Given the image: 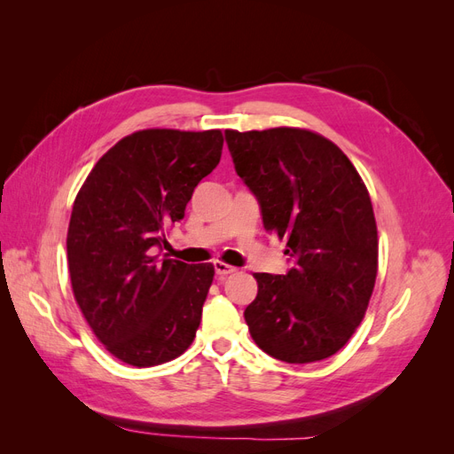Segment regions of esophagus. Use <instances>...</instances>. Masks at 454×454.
<instances>
[{
    "instance_id": "esophagus-1",
    "label": "esophagus",
    "mask_w": 454,
    "mask_h": 454,
    "mask_svg": "<svg viewBox=\"0 0 454 454\" xmlns=\"http://www.w3.org/2000/svg\"><path fill=\"white\" fill-rule=\"evenodd\" d=\"M214 270H215V277H217L219 280H222V278L229 277V274L235 272L237 269L227 265V263H223V261H214Z\"/></svg>"
}]
</instances>
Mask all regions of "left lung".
Returning <instances> with one entry per match:
<instances>
[{"label":"left lung","instance_id":"left-lung-1","mask_svg":"<svg viewBox=\"0 0 454 454\" xmlns=\"http://www.w3.org/2000/svg\"><path fill=\"white\" fill-rule=\"evenodd\" d=\"M235 170L292 269L255 272L244 318L255 345L286 364L329 358L364 320L377 278V223L358 170L303 129L225 130Z\"/></svg>","mask_w":454,"mask_h":454}]
</instances>
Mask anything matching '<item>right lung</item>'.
I'll use <instances>...</instances> for the list:
<instances>
[{
	"label": "right lung",
	"instance_id": "1",
	"mask_svg": "<svg viewBox=\"0 0 454 454\" xmlns=\"http://www.w3.org/2000/svg\"><path fill=\"white\" fill-rule=\"evenodd\" d=\"M222 130L149 129L117 142L75 197L67 267L77 305L115 358L153 367L184 354L200 324L214 265L155 255L222 159Z\"/></svg>",
	"mask_w": 454,
	"mask_h": 454
}]
</instances>
